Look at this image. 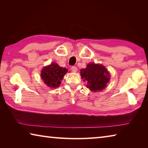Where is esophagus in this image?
<instances>
[{
    "instance_id": "esophagus-1",
    "label": "esophagus",
    "mask_w": 148,
    "mask_h": 148,
    "mask_svg": "<svg viewBox=\"0 0 148 148\" xmlns=\"http://www.w3.org/2000/svg\"><path fill=\"white\" fill-rule=\"evenodd\" d=\"M71 71L73 72H76L77 71V67L76 66H72Z\"/></svg>"
}]
</instances>
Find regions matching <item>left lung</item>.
<instances>
[{"instance_id": "1", "label": "left lung", "mask_w": 148, "mask_h": 148, "mask_svg": "<svg viewBox=\"0 0 148 148\" xmlns=\"http://www.w3.org/2000/svg\"><path fill=\"white\" fill-rule=\"evenodd\" d=\"M82 78L87 82L86 86L92 91L103 90L109 82L110 75L105 66L101 64L89 63L80 71Z\"/></svg>"}]
</instances>
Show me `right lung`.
I'll list each match as a JSON object with an SVG mask.
<instances>
[{"mask_svg":"<svg viewBox=\"0 0 148 148\" xmlns=\"http://www.w3.org/2000/svg\"><path fill=\"white\" fill-rule=\"evenodd\" d=\"M67 72L68 70L66 69L59 66L56 62H52L42 70L41 78L48 87L56 88L59 87L61 80L63 79Z\"/></svg>","mask_w":148,"mask_h":148,"instance_id":"right-lung-1","label":"right lung"}]
</instances>
